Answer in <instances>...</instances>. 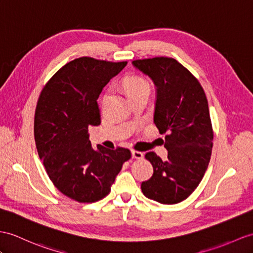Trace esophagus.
Masks as SVG:
<instances>
[{
  "label": "esophagus",
  "mask_w": 253,
  "mask_h": 253,
  "mask_svg": "<svg viewBox=\"0 0 253 253\" xmlns=\"http://www.w3.org/2000/svg\"><path fill=\"white\" fill-rule=\"evenodd\" d=\"M132 158L133 159H136V160H140V159L144 158V153L143 152H139V151L132 150Z\"/></svg>",
  "instance_id": "34e87169"
}]
</instances>
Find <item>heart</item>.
<instances>
[{
  "label": "heart",
  "instance_id": "b5f03b06",
  "mask_svg": "<svg viewBox=\"0 0 253 253\" xmlns=\"http://www.w3.org/2000/svg\"><path fill=\"white\" fill-rule=\"evenodd\" d=\"M125 89L128 96H132L139 92L149 90V84L143 77L130 76L125 80Z\"/></svg>",
  "mask_w": 253,
  "mask_h": 253
}]
</instances>
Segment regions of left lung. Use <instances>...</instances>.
<instances>
[{"label":"left lung","mask_w":253,"mask_h":253,"mask_svg":"<svg viewBox=\"0 0 253 253\" xmlns=\"http://www.w3.org/2000/svg\"><path fill=\"white\" fill-rule=\"evenodd\" d=\"M156 85L155 121L165 136L168 160L146 153L153 166L149 180L141 182L146 198L161 204H177L198 188L212 149V126L202 85L178 61L158 57L132 62Z\"/></svg>","instance_id":"1"}]
</instances>
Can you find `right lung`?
Wrapping results in <instances>:
<instances>
[{"label": "right lung", "instance_id": "right-lung-1", "mask_svg": "<svg viewBox=\"0 0 253 253\" xmlns=\"http://www.w3.org/2000/svg\"><path fill=\"white\" fill-rule=\"evenodd\" d=\"M127 62L83 57L54 74L42 90L34 117V137L41 160L60 192L80 203L106 196L122 165L126 148L110 150L89 140L88 127L101 125L97 98Z\"/></svg>", "mask_w": 253, "mask_h": 253}]
</instances>
